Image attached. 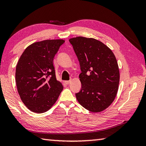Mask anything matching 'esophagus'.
Returning a JSON list of instances; mask_svg holds the SVG:
<instances>
[{
    "label": "esophagus",
    "mask_w": 146,
    "mask_h": 146,
    "mask_svg": "<svg viewBox=\"0 0 146 146\" xmlns=\"http://www.w3.org/2000/svg\"><path fill=\"white\" fill-rule=\"evenodd\" d=\"M71 82V80H69V81H65L64 83L66 85H68V84H70Z\"/></svg>",
    "instance_id": "obj_1"
}]
</instances>
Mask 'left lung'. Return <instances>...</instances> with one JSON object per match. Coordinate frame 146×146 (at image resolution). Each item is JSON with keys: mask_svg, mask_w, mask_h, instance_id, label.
Masks as SVG:
<instances>
[{"mask_svg": "<svg viewBox=\"0 0 146 146\" xmlns=\"http://www.w3.org/2000/svg\"><path fill=\"white\" fill-rule=\"evenodd\" d=\"M80 62L82 89L76 94L79 104L92 112L108 108L115 98L120 81L113 52L94 38L76 37L69 39Z\"/></svg>", "mask_w": 146, "mask_h": 146, "instance_id": "8db88e82", "label": "left lung"}]
</instances>
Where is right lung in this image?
I'll list each match as a JSON object with an SVG mask.
<instances>
[{
    "label": "right lung",
    "instance_id": "right-lung-1",
    "mask_svg": "<svg viewBox=\"0 0 146 146\" xmlns=\"http://www.w3.org/2000/svg\"><path fill=\"white\" fill-rule=\"evenodd\" d=\"M63 39H47L26 48L15 69V82L22 102L31 111L46 112L63 90L56 78L53 59Z\"/></svg>",
    "mask_w": 146,
    "mask_h": 146
}]
</instances>
